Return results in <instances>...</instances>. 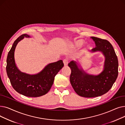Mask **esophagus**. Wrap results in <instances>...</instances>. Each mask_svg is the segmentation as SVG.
<instances>
[{
    "instance_id": "esophagus-1",
    "label": "esophagus",
    "mask_w": 125,
    "mask_h": 125,
    "mask_svg": "<svg viewBox=\"0 0 125 125\" xmlns=\"http://www.w3.org/2000/svg\"><path fill=\"white\" fill-rule=\"evenodd\" d=\"M63 63H64V65L65 66H66L68 65V61L67 59H65L63 60Z\"/></svg>"
}]
</instances>
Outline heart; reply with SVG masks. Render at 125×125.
<instances>
[{
    "instance_id": "heart-1",
    "label": "heart",
    "mask_w": 125,
    "mask_h": 125,
    "mask_svg": "<svg viewBox=\"0 0 125 125\" xmlns=\"http://www.w3.org/2000/svg\"><path fill=\"white\" fill-rule=\"evenodd\" d=\"M84 43V41L83 39H78L74 42V45L76 47H81Z\"/></svg>"
}]
</instances>
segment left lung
Masks as SVG:
<instances>
[{
	"label": "left lung",
	"mask_w": 125,
	"mask_h": 125,
	"mask_svg": "<svg viewBox=\"0 0 125 125\" xmlns=\"http://www.w3.org/2000/svg\"><path fill=\"white\" fill-rule=\"evenodd\" d=\"M96 47L91 52H100L105 57L103 70L98 75L85 72L77 61H71L68 66L71 73L70 81L72 87L79 96L92 98L100 96L111 88L118 75V60L114 49L107 40L91 37Z\"/></svg>",
	"instance_id": "1"
}]
</instances>
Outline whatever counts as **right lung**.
Listing matches in <instances>:
<instances>
[{
    "mask_svg": "<svg viewBox=\"0 0 125 125\" xmlns=\"http://www.w3.org/2000/svg\"><path fill=\"white\" fill-rule=\"evenodd\" d=\"M24 37H31L24 34L19 36L13 43L6 59V70L11 86L17 92L30 97H40L47 94L53 84L54 78L64 66L62 60L51 63L39 73L29 74L22 73L17 67L15 60V51L17 44Z\"/></svg>",
    "mask_w": 125,
    "mask_h": 125,
    "instance_id": "right-lung-1",
    "label": "right lung"
}]
</instances>
